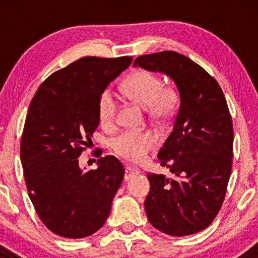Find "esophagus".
<instances>
[{"instance_id": "obj_1", "label": "esophagus", "mask_w": 258, "mask_h": 258, "mask_svg": "<svg viewBox=\"0 0 258 258\" xmlns=\"http://www.w3.org/2000/svg\"><path fill=\"white\" fill-rule=\"evenodd\" d=\"M139 170L135 168H132V167H125V172H124V179L125 181H128V179H130L132 177H134V176H136L137 174H139Z\"/></svg>"}]
</instances>
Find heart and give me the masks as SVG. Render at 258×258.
Listing matches in <instances>:
<instances>
[{
  "mask_svg": "<svg viewBox=\"0 0 258 258\" xmlns=\"http://www.w3.org/2000/svg\"><path fill=\"white\" fill-rule=\"evenodd\" d=\"M125 93L128 96L142 107L147 108L151 118L162 121L169 117L176 105L175 91L172 89H162L163 83L155 74L140 70L125 80ZM117 100L110 88H105L98 100V119L103 126L114 124ZM156 142L154 134L149 130H129L116 137L112 141V150L123 160L140 163L146 160L148 154L153 150Z\"/></svg>",
  "mask_w": 258,
  "mask_h": 258,
  "instance_id": "b5f03b06",
  "label": "heart"
}]
</instances>
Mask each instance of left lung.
<instances>
[{
	"label": "left lung",
	"mask_w": 258,
	"mask_h": 258,
	"mask_svg": "<svg viewBox=\"0 0 258 258\" xmlns=\"http://www.w3.org/2000/svg\"><path fill=\"white\" fill-rule=\"evenodd\" d=\"M136 66L170 77L181 98L174 128L157 155L172 177L148 174V220L170 236L196 234L216 217L230 178L234 130L227 101L214 77L176 51L140 56Z\"/></svg>",
	"instance_id": "left-lung-1"
}]
</instances>
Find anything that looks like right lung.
<instances>
[{
    "label": "right lung",
    "instance_id": "add662e5",
    "mask_svg": "<svg viewBox=\"0 0 258 258\" xmlns=\"http://www.w3.org/2000/svg\"><path fill=\"white\" fill-rule=\"evenodd\" d=\"M132 61L82 57L51 74L31 100L21 139L24 181L40 220L62 237L93 235L110 214L124 168L105 156L83 171L79 157L100 123L101 93Z\"/></svg>",
    "mask_w": 258,
    "mask_h": 258
}]
</instances>
